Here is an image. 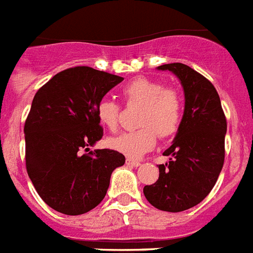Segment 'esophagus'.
<instances>
[{
	"mask_svg": "<svg viewBox=\"0 0 253 253\" xmlns=\"http://www.w3.org/2000/svg\"><path fill=\"white\" fill-rule=\"evenodd\" d=\"M126 165H130V167H140V161L133 160V159H126Z\"/></svg>",
	"mask_w": 253,
	"mask_h": 253,
	"instance_id": "1",
	"label": "esophagus"
}]
</instances>
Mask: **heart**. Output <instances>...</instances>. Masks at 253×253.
<instances>
[{
    "mask_svg": "<svg viewBox=\"0 0 253 253\" xmlns=\"http://www.w3.org/2000/svg\"><path fill=\"white\" fill-rule=\"evenodd\" d=\"M123 96L126 105H141L137 124L140 128L109 138V147L129 157H141L152 151L157 134L168 138L177 133L183 121L184 101L173 86H165L157 80L137 77L125 84ZM96 115L100 124L111 132L120 126V106L109 98L97 104Z\"/></svg>",
    "mask_w": 253,
    "mask_h": 253,
    "instance_id": "1",
    "label": "heart"
}]
</instances>
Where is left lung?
<instances>
[{
	"label": "left lung",
	"instance_id": "obj_1",
	"mask_svg": "<svg viewBox=\"0 0 253 253\" xmlns=\"http://www.w3.org/2000/svg\"><path fill=\"white\" fill-rule=\"evenodd\" d=\"M181 81L185 94L183 121L173 144L164 152L170 156L159 165V180L144 187L152 206L165 212H181L197 206L212 191L225 157L227 119L217 90L210 80L185 64L159 66Z\"/></svg>",
	"mask_w": 253,
	"mask_h": 253
}]
</instances>
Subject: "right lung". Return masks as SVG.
<instances>
[{
    "instance_id": "obj_1",
    "label": "right lung",
    "mask_w": 253,
    "mask_h": 253,
    "mask_svg": "<svg viewBox=\"0 0 253 253\" xmlns=\"http://www.w3.org/2000/svg\"><path fill=\"white\" fill-rule=\"evenodd\" d=\"M123 80L75 66L53 76L34 96L24 126L26 170L40 197L57 212L76 216L97 207L112 172L124 165L117 151L87 152L104 134L97 104Z\"/></svg>"
}]
</instances>
